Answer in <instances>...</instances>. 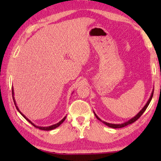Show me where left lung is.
<instances>
[{
  "instance_id": "obj_1",
  "label": "left lung",
  "mask_w": 161,
  "mask_h": 161,
  "mask_svg": "<svg viewBox=\"0 0 161 161\" xmlns=\"http://www.w3.org/2000/svg\"><path fill=\"white\" fill-rule=\"evenodd\" d=\"M153 92H152V93H151V97L149 98V99H148V102H147V103H146V104L144 106V107L142 108V109H141L139 112H138V114H137V115H136L134 117H133V118H132V119H130V120H129V121H126V122H124V123H123V124H109V123H107V122H105V121H102V120H101L99 117H98L97 115H96V114H95L94 112V114H95V116H96V117H97V119H98V120H99V121H101L102 122V123H103L105 125H107V126H108V127H110V128H113V129H119V128H123V127H124V126H128V125H129V124H133V122H135L136 120L137 119H138L141 117V116L142 115V114H143V112L144 111H146V109L147 108V107H148V105H149V103H150V102H151V99H152V97H153Z\"/></svg>"
}]
</instances>
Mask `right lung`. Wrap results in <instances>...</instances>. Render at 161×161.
Returning a JSON list of instances; mask_svg holds the SVG:
<instances>
[{"label": "right lung", "mask_w": 161, "mask_h": 161, "mask_svg": "<svg viewBox=\"0 0 161 161\" xmlns=\"http://www.w3.org/2000/svg\"><path fill=\"white\" fill-rule=\"evenodd\" d=\"M12 94H13V102H14V103H15V107H16V108H17V110L19 111V112H20V114H21L22 116H23L24 118H25L27 121H28V122H30V123H31L32 126H34L35 127H36V128H37V129H40V130H53V129H56V128H58L59 125H61L62 123H63L64 122V121L65 120V119H66V116H64L63 119H62L59 122H58V124H54V125H52V126H46V127H42V126H35V125L32 123V122L31 121H30V120L27 118V117L24 115V114H22V112L21 111L19 110V108H18V106H17V104H16V102H15V98H14V92H13V88L12 87Z\"/></svg>", "instance_id": "add662e5"}]
</instances>
